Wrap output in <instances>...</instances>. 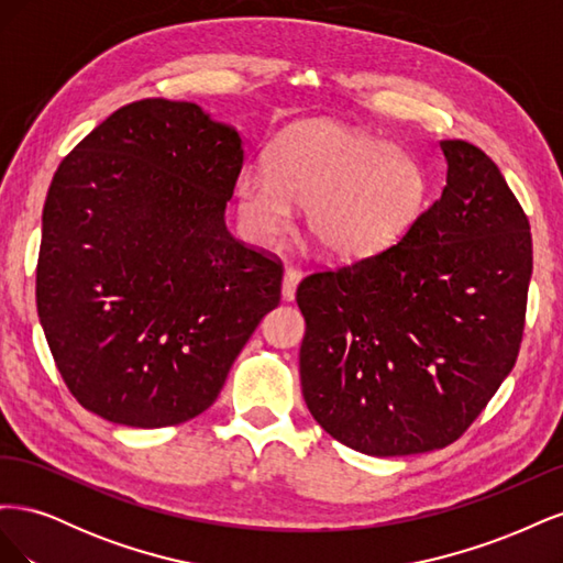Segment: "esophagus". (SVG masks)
Segmentation results:
<instances>
[{
    "label": "esophagus",
    "mask_w": 563,
    "mask_h": 563,
    "mask_svg": "<svg viewBox=\"0 0 563 563\" xmlns=\"http://www.w3.org/2000/svg\"><path fill=\"white\" fill-rule=\"evenodd\" d=\"M300 277H302V272L298 267L286 265L284 282H282V296H284V300H294L296 298V288L300 284Z\"/></svg>",
    "instance_id": "obj_1"
}]
</instances>
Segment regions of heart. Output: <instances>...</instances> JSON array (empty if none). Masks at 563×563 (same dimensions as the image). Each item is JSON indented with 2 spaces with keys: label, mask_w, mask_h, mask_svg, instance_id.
Returning <instances> with one entry per match:
<instances>
[{
  "label": "heart",
  "mask_w": 563,
  "mask_h": 563,
  "mask_svg": "<svg viewBox=\"0 0 563 563\" xmlns=\"http://www.w3.org/2000/svg\"><path fill=\"white\" fill-rule=\"evenodd\" d=\"M428 192L413 155L333 119L288 126L269 150V168L244 166L234 178L236 216L253 242L279 240L294 207H308V232L338 261L397 244L424 211Z\"/></svg>",
  "instance_id": "1"
}]
</instances>
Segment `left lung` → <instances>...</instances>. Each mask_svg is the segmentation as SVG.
Wrapping results in <instances>:
<instances>
[{"label":"left lung","instance_id":"8db88e82","mask_svg":"<svg viewBox=\"0 0 563 563\" xmlns=\"http://www.w3.org/2000/svg\"><path fill=\"white\" fill-rule=\"evenodd\" d=\"M446 187L401 242L296 291L300 385L340 444L389 457L444 449L512 371L533 272L531 225L486 152L441 141Z\"/></svg>","mask_w":563,"mask_h":563}]
</instances>
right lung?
<instances>
[{
	"mask_svg": "<svg viewBox=\"0 0 563 563\" xmlns=\"http://www.w3.org/2000/svg\"><path fill=\"white\" fill-rule=\"evenodd\" d=\"M244 147L195 103L135 100L51 180L37 314L73 397L126 428H168L218 399L279 261L234 240L225 207Z\"/></svg>",
	"mask_w": 563,
	"mask_h": 563,
	"instance_id": "1",
	"label": "right lung"
}]
</instances>
